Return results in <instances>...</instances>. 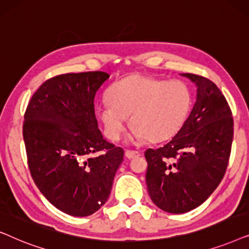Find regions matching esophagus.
Here are the masks:
<instances>
[{
	"mask_svg": "<svg viewBox=\"0 0 249 249\" xmlns=\"http://www.w3.org/2000/svg\"><path fill=\"white\" fill-rule=\"evenodd\" d=\"M141 155V153L138 151H130V149H127L125 151V156H127L128 159H134V158H137V156Z\"/></svg>",
	"mask_w": 249,
	"mask_h": 249,
	"instance_id": "1",
	"label": "esophagus"
}]
</instances>
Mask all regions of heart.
I'll return each instance as SVG.
<instances>
[{"instance_id":"b5f03b06","label":"heart","mask_w":249,"mask_h":249,"mask_svg":"<svg viewBox=\"0 0 249 249\" xmlns=\"http://www.w3.org/2000/svg\"><path fill=\"white\" fill-rule=\"evenodd\" d=\"M107 102L96 112L111 141L124 135L130 117V139L142 142L165 141L177 134L188 117L192 95L181 81L130 76L114 83L107 90Z\"/></svg>"}]
</instances>
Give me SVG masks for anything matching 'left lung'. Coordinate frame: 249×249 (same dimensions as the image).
Instances as JSON below:
<instances>
[{"label": "left lung", "mask_w": 249, "mask_h": 249, "mask_svg": "<svg viewBox=\"0 0 249 249\" xmlns=\"http://www.w3.org/2000/svg\"><path fill=\"white\" fill-rule=\"evenodd\" d=\"M182 76L196 84V103L171 141L145 152L151 199L175 214L196 209L219 186L233 138L232 112L216 85L198 74Z\"/></svg>", "instance_id": "1"}]
</instances>
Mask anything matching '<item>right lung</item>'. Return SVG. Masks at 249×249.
<instances>
[{
	"label": "right lung",
	"mask_w": 249,
	"mask_h": 249,
	"mask_svg": "<svg viewBox=\"0 0 249 249\" xmlns=\"http://www.w3.org/2000/svg\"><path fill=\"white\" fill-rule=\"evenodd\" d=\"M108 74H59L40 85L25 112L22 135L37 188L56 209L88 216L110 196L124 151L98 129L94 98Z\"/></svg>",
	"instance_id": "right-lung-1"
}]
</instances>
